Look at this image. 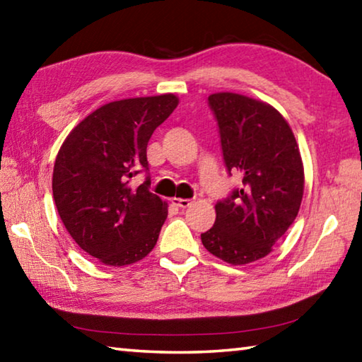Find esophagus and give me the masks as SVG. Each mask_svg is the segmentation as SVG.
<instances>
[{
	"instance_id": "34e87169",
	"label": "esophagus",
	"mask_w": 362,
	"mask_h": 362,
	"mask_svg": "<svg viewBox=\"0 0 362 362\" xmlns=\"http://www.w3.org/2000/svg\"><path fill=\"white\" fill-rule=\"evenodd\" d=\"M173 204L180 207V209H187V207L192 206V199H182V198H173Z\"/></svg>"
}]
</instances>
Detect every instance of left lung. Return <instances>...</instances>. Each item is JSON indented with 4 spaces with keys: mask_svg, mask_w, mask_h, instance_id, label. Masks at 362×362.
I'll use <instances>...</instances> for the list:
<instances>
[{
    "mask_svg": "<svg viewBox=\"0 0 362 362\" xmlns=\"http://www.w3.org/2000/svg\"><path fill=\"white\" fill-rule=\"evenodd\" d=\"M226 169L243 185L216 204V223L203 246L230 265H246L273 250L296 220L305 174L289 122L267 102L235 93L209 95Z\"/></svg>",
    "mask_w": 362,
    "mask_h": 362,
    "instance_id": "obj_1",
    "label": "left lung"
}]
</instances>
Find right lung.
I'll list each match as a JSON object with an SVG mask.
<instances>
[{"label":"right lung","mask_w":362,"mask_h":362,"mask_svg":"<svg viewBox=\"0 0 362 362\" xmlns=\"http://www.w3.org/2000/svg\"><path fill=\"white\" fill-rule=\"evenodd\" d=\"M177 105L174 94L105 103L60 146L52 173L57 212L78 246L103 265H131L156 246L168 203L148 180L139 187L131 180L148 169V140Z\"/></svg>","instance_id":"1"}]
</instances>
